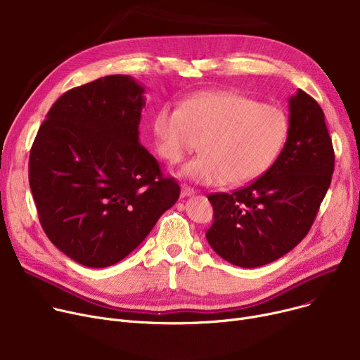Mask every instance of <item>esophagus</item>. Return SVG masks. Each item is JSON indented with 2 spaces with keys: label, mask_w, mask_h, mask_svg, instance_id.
I'll return each mask as SVG.
<instances>
[{
  "label": "esophagus",
  "mask_w": 360,
  "mask_h": 360,
  "mask_svg": "<svg viewBox=\"0 0 360 360\" xmlns=\"http://www.w3.org/2000/svg\"><path fill=\"white\" fill-rule=\"evenodd\" d=\"M194 194H195L194 188L188 186V185H182V186H181V197H191V195H194Z\"/></svg>",
  "instance_id": "esophagus-1"
}]
</instances>
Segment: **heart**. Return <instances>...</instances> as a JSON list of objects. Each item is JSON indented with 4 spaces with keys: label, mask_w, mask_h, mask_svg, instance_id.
I'll return each mask as SVG.
<instances>
[{
    "label": "heart",
    "mask_w": 360,
    "mask_h": 360,
    "mask_svg": "<svg viewBox=\"0 0 360 360\" xmlns=\"http://www.w3.org/2000/svg\"><path fill=\"white\" fill-rule=\"evenodd\" d=\"M153 132L159 155L181 162L197 148L181 175L202 185L243 184L262 175L277 160L289 136V118L281 108L259 103L235 91H204L181 108L163 106Z\"/></svg>",
    "instance_id": "1"
}]
</instances>
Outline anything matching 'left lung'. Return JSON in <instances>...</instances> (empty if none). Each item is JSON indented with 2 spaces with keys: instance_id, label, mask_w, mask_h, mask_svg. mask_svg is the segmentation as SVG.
<instances>
[{
  "instance_id": "left-lung-1",
  "label": "left lung",
  "mask_w": 360,
  "mask_h": 360,
  "mask_svg": "<svg viewBox=\"0 0 360 360\" xmlns=\"http://www.w3.org/2000/svg\"><path fill=\"white\" fill-rule=\"evenodd\" d=\"M334 172L324 112L304 90L289 98V136L266 174L232 194H212L205 232L223 259L243 269L266 266L307 236Z\"/></svg>"
}]
</instances>
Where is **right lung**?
Here are the masks:
<instances>
[{"mask_svg": "<svg viewBox=\"0 0 360 360\" xmlns=\"http://www.w3.org/2000/svg\"><path fill=\"white\" fill-rule=\"evenodd\" d=\"M144 87L113 74L65 91L33 141L29 184L49 240L102 269L134 251L179 198L141 146Z\"/></svg>", "mask_w": 360, "mask_h": 360, "instance_id": "add662e5", "label": "right lung"}]
</instances>
